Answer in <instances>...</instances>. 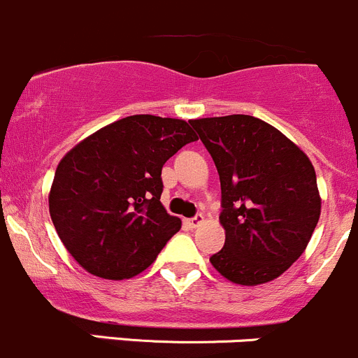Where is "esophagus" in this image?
<instances>
[{
    "mask_svg": "<svg viewBox=\"0 0 358 358\" xmlns=\"http://www.w3.org/2000/svg\"><path fill=\"white\" fill-rule=\"evenodd\" d=\"M202 223H204V216L202 215H197V216H194V218L185 220V225L189 227V229H197V227H201Z\"/></svg>",
    "mask_w": 358,
    "mask_h": 358,
    "instance_id": "obj_1",
    "label": "esophagus"
}]
</instances>
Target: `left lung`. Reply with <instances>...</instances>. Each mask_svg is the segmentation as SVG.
Wrapping results in <instances>:
<instances>
[{
	"instance_id": "1",
	"label": "left lung",
	"mask_w": 358,
	"mask_h": 358,
	"mask_svg": "<svg viewBox=\"0 0 358 358\" xmlns=\"http://www.w3.org/2000/svg\"><path fill=\"white\" fill-rule=\"evenodd\" d=\"M222 185L225 246L209 258L227 280L259 286L282 275L320 218L308 156L268 122L246 114L192 119Z\"/></svg>"
}]
</instances>
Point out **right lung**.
Masks as SVG:
<instances>
[{"instance_id": "obj_1", "label": "right lung", "mask_w": 358, "mask_h": 358, "mask_svg": "<svg viewBox=\"0 0 358 358\" xmlns=\"http://www.w3.org/2000/svg\"><path fill=\"white\" fill-rule=\"evenodd\" d=\"M196 140L183 119L136 114L103 126L62 157L50 216L86 272L122 280L156 262L182 227L161 202L162 166Z\"/></svg>"}]
</instances>
